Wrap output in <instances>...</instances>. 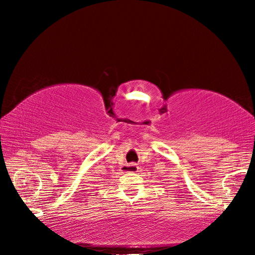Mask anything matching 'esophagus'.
I'll use <instances>...</instances> for the list:
<instances>
[{"label":"esophagus","mask_w":255,"mask_h":255,"mask_svg":"<svg viewBox=\"0 0 255 255\" xmlns=\"http://www.w3.org/2000/svg\"><path fill=\"white\" fill-rule=\"evenodd\" d=\"M123 171L124 173H134V172H138L139 171V166L137 164H127L123 166Z\"/></svg>","instance_id":"esophagus-1"}]
</instances>
